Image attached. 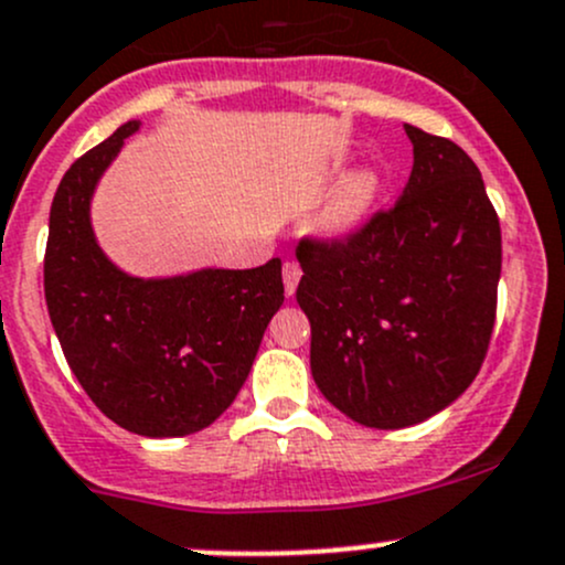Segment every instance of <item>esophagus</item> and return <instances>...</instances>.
<instances>
[{"instance_id": "obj_1", "label": "esophagus", "mask_w": 565, "mask_h": 565, "mask_svg": "<svg viewBox=\"0 0 565 565\" xmlns=\"http://www.w3.org/2000/svg\"><path fill=\"white\" fill-rule=\"evenodd\" d=\"M300 276H302V270L298 263H284V289H287V295H295Z\"/></svg>"}]
</instances>
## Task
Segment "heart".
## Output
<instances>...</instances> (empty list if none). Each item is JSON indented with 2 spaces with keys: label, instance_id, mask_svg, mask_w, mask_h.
Listing matches in <instances>:
<instances>
[{
  "label": "heart",
  "instance_id": "obj_1",
  "mask_svg": "<svg viewBox=\"0 0 565 565\" xmlns=\"http://www.w3.org/2000/svg\"><path fill=\"white\" fill-rule=\"evenodd\" d=\"M379 198V178L367 170L347 175L335 186L328 205L319 213V230L328 235H347L365 222Z\"/></svg>",
  "mask_w": 565,
  "mask_h": 565
}]
</instances>
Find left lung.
I'll use <instances>...</instances> for the list:
<instances>
[{
    "label": "left lung",
    "mask_w": 565,
    "mask_h": 565,
    "mask_svg": "<svg viewBox=\"0 0 565 565\" xmlns=\"http://www.w3.org/2000/svg\"><path fill=\"white\" fill-rule=\"evenodd\" d=\"M406 135L414 168L401 200L347 237L298 246L313 382L379 430L425 423L468 390L501 278V224L473 159L412 124Z\"/></svg>",
    "instance_id": "8db88e82"
}]
</instances>
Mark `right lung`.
Wrapping results in <instances>:
<instances>
[{
  "label": "right lung",
  "instance_id": "1",
  "mask_svg": "<svg viewBox=\"0 0 565 565\" xmlns=\"http://www.w3.org/2000/svg\"><path fill=\"white\" fill-rule=\"evenodd\" d=\"M127 121L56 189L45 246V302L62 352L94 406L124 430L173 438L222 417L246 382L267 322L284 302L281 259L252 270L135 278L94 237L99 175L138 132Z\"/></svg>",
  "mask_w": 565,
  "mask_h": 565
}]
</instances>
